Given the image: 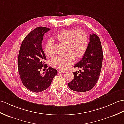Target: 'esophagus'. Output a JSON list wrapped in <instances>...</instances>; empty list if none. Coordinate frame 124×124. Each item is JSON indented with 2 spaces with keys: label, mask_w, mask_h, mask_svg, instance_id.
Wrapping results in <instances>:
<instances>
[{
  "label": "esophagus",
  "mask_w": 124,
  "mask_h": 124,
  "mask_svg": "<svg viewBox=\"0 0 124 124\" xmlns=\"http://www.w3.org/2000/svg\"><path fill=\"white\" fill-rule=\"evenodd\" d=\"M58 72H59V73H65V71L62 70H59L58 71Z\"/></svg>",
  "instance_id": "obj_1"
}]
</instances>
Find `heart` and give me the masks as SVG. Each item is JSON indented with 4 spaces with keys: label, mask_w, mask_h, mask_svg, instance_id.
Segmentation results:
<instances>
[{
    "label": "heart",
    "mask_w": 124,
    "mask_h": 124,
    "mask_svg": "<svg viewBox=\"0 0 124 124\" xmlns=\"http://www.w3.org/2000/svg\"><path fill=\"white\" fill-rule=\"evenodd\" d=\"M55 39L60 43L66 45V52L63 55L54 57L50 61L53 67L60 69H67L75 60V57L79 59L85 54L88 45V36L82 29L65 30L59 32ZM53 40H48L45 45V53L47 57H52Z\"/></svg>",
    "instance_id": "heart-1"
}]
</instances>
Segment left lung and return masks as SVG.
<instances>
[{
    "label": "left lung",
    "mask_w": 124,
    "mask_h": 124,
    "mask_svg": "<svg viewBox=\"0 0 124 124\" xmlns=\"http://www.w3.org/2000/svg\"><path fill=\"white\" fill-rule=\"evenodd\" d=\"M90 42L83 58L74 67L81 70L74 72V79L68 83L70 89L86 92L95 86L101 69L103 52L100 39L95 34L90 35Z\"/></svg>",
    "instance_id": "8db88e82"
}]
</instances>
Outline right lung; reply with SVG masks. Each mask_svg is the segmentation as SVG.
<instances>
[{"label":"right lung","mask_w":124,"mask_h":124,"mask_svg":"<svg viewBox=\"0 0 124 124\" xmlns=\"http://www.w3.org/2000/svg\"><path fill=\"white\" fill-rule=\"evenodd\" d=\"M49 28L38 27L27 35L23 39L18 55V71L20 79L26 88L34 93L47 89L50 85L57 70L52 67L40 73L46 57L43 49V39Z\"/></svg>","instance_id":"add662e5"}]
</instances>
